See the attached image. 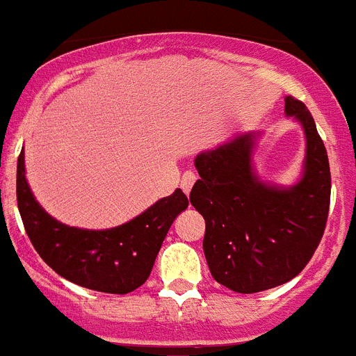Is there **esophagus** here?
Here are the masks:
<instances>
[{
    "label": "esophagus",
    "mask_w": 356,
    "mask_h": 356,
    "mask_svg": "<svg viewBox=\"0 0 356 356\" xmlns=\"http://www.w3.org/2000/svg\"><path fill=\"white\" fill-rule=\"evenodd\" d=\"M195 181H197V175H195V172H191V170L184 172V174H182V177H181V190L184 191L186 195H190V191H191V188H193Z\"/></svg>",
    "instance_id": "esophagus-1"
}]
</instances>
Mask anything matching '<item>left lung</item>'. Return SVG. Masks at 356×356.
<instances>
[{
	"mask_svg": "<svg viewBox=\"0 0 356 356\" xmlns=\"http://www.w3.org/2000/svg\"><path fill=\"white\" fill-rule=\"evenodd\" d=\"M286 115L302 124L305 161L294 186L266 184L254 170L261 133L204 150L191 206L206 220L204 254L214 280L241 294L261 293L296 277L318 248L330 209L328 154L312 115L286 97Z\"/></svg>",
	"mask_w": 356,
	"mask_h": 356,
	"instance_id": "left-lung-1",
	"label": "left lung"
}]
</instances>
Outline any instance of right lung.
Returning <instances> with one entry per match:
<instances>
[{"mask_svg":"<svg viewBox=\"0 0 356 356\" xmlns=\"http://www.w3.org/2000/svg\"><path fill=\"white\" fill-rule=\"evenodd\" d=\"M17 207L31 245L51 270L86 289L127 294L149 278L166 232L188 207V197L175 190L113 229L69 227L35 200L24 175L22 150L17 159Z\"/></svg>","mask_w":356,"mask_h":356,"instance_id":"right-lung-1","label":"right lung"}]
</instances>
